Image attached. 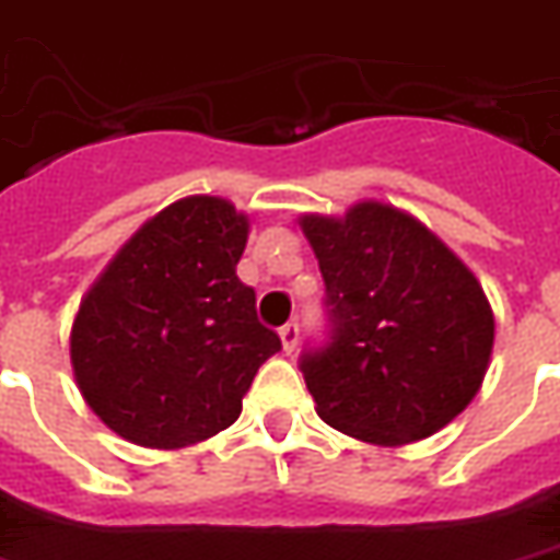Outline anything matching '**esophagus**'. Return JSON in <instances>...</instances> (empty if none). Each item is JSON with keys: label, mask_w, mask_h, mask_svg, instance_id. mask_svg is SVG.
Returning <instances> with one entry per match:
<instances>
[{"label": "esophagus", "mask_w": 560, "mask_h": 560, "mask_svg": "<svg viewBox=\"0 0 560 560\" xmlns=\"http://www.w3.org/2000/svg\"><path fill=\"white\" fill-rule=\"evenodd\" d=\"M298 337H301V328H298L295 322H285L283 328H280V340H283V352H285V354L295 352Z\"/></svg>", "instance_id": "34e87169"}]
</instances>
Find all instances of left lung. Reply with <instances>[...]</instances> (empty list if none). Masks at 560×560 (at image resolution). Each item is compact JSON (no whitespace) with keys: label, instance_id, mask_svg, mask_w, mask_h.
<instances>
[{"label":"left lung","instance_id":"8db88e82","mask_svg":"<svg viewBox=\"0 0 560 560\" xmlns=\"http://www.w3.org/2000/svg\"><path fill=\"white\" fill-rule=\"evenodd\" d=\"M330 337L301 354L319 418L370 444L418 442L475 399L495 319L483 285L420 220L385 202L304 214Z\"/></svg>","mask_w":560,"mask_h":560}]
</instances>
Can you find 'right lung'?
I'll list each match as a JSON object with an SVG mask.
<instances>
[{"label": "right lung", "instance_id": "add662e5", "mask_svg": "<svg viewBox=\"0 0 560 560\" xmlns=\"http://www.w3.org/2000/svg\"><path fill=\"white\" fill-rule=\"evenodd\" d=\"M250 220L220 196H187L116 253L85 292L71 366L89 409L142 447L175 451L232 427L280 337L235 275Z\"/></svg>", "mask_w": 560, "mask_h": 560}]
</instances>
